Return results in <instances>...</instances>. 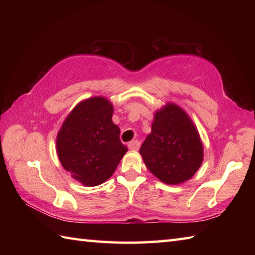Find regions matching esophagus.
Listing matches in <instances>:
<instances>
[{
  "label": "esophagus",
  "mask_w": 255,
  "mask_h": 255,
  "mask_svg": "<svg viewBox=\"0 0 255 255\" xmlns=\"http://www.w3.org/2000/svg\"><path fill=\"white\" fill-rule=\"evenodd\" d=\"M140 147V142L138 140H133V141H130L128 143V148L130 149L131 151H137Z\"/></svg>",
  "instance_id": "esophagus-1"
}]
</instances>
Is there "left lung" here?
<instances>
[{
    "mask_svg": "<svg viewBox=\"0 0 255 255\" xmlns=\"http://www.w3.org/2000/svg\"><path fill=\"white\" fill-rule=\"evenodd\" d=\"M145 166L165 184L189 180L204 158L202 140L192 119L180 106L167 103L154 113V119L139 150Z\"/></svg>",
    "mask_w": 255,
    "mask_h": 255,
    "instance_id": "1",
    "label": "left lung"
}]
</instances>
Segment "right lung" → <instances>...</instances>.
<instances>
[{"instance_id": "right-lung-1", "label": "right lung", "mask_w": 255, "mask_h": 255, "mask_svg": "<svg viewBox=\"0 0 255 255\" xmlns=\"http://www.w3.org/2000/svg\"><path fill=\"white\" fill-rule=\"evenodd\" d=\"M114 107L103 96L80 102L57 134V153L63 169L84 186H97L115 172L127 147L113 123Z\"/></svg>"}]
</instances>
